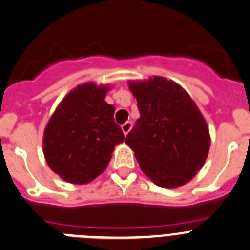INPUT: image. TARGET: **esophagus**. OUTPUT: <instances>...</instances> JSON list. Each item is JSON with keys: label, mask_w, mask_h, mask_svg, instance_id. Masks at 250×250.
<instances>
[{"label": "esophagus", "mask_w": 250, "mask_h": 250, "mask_svg": "<svg viewBox=\"0 0 250 250\" xmlns=\"http://www.w3.org/2000/svg\"><path fill=\"white\" fill-rule=\"evenodd\" d=\"M121 128H122V132L125 133V135H127L128 132L130 130V128H132V122H130V121H127V122L123 123V125H121Z\"/></svg>", "instance_id": "1"}]
</instances>
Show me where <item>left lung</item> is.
<instances>
[{
  "label": "left lung",
  "mask_w": 250,
  "mask_h": 250,
  "mask_svg": "<svg viewBox=\"0 0 250 250\" xmlns=\"http://www.w3.org/2000/svg\"><path fill=\"white\" fill-rule=\"evenodd\" d=\"M140 118L125 137L142 171L164 188L189 182L210 147L207 122L190 96L171 81L155 77L129 84Z\"/></svg>",
  "instance_id": "1"
}]
</instances>
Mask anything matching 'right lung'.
<instances>
[{
	"label": "right lung",
	"mask_w": 250,
	"mask_h": 250,
	"mask_svg": "<svg viewBox=\"0 0 250 250\" xmlns=\"http://www.w3.org/2000/svg\"><path fill=\"white\" fill-rule=\"evenodd\" d=\"M107 88L89 83L72 90L43 133L48 166L64 181L84 184L105 171L113 147L125 140L115 107L105 101Z\"/></svg>",
	"instance_id": "1"
}]
</instances>
